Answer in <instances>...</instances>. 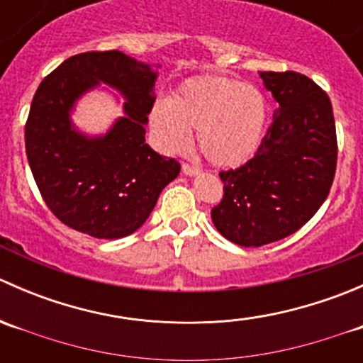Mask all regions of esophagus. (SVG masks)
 I'll return each mask as SVG.
<instances>
[{"label":"esophagus","mask_w":363,"mask_h":363,"mask_svg":"<svg viewBox=\"0 0 363 363\" xmlns=\"http://www.w3.org/2000/svg\"><path fill=\"white\" fill-rule=\"evenodd\" d=\"M182 174L188 175V177H193V175H199L200 174V168L191 167V164L184 163V164H182Z\"/></svg>","instance_id":"obj_1"}]
</instances>
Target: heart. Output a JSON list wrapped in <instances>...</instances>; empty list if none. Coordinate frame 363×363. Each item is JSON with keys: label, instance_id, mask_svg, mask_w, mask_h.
I'll list each match as a JSON object with an SVG mask.
<instances>
[{"label": "heart", "instance_id": "obj_1", "mask_svg": "<svg viewBox=\"0 0 363 363\" xmlns=\"http://www.w3.org/2000/svg\"><path fill=\"white\" fill-rule=\"evenodd\" d=\"M269 104L255 86L218 75H196L160 98L149 113L156 144L164 152L188 145L191 130L202 155L219 168H239L255 158L265 138Z\"/></svg>", "mask_w": 363, "mask_h": 363}]
</instances>
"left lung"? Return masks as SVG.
<instances>
[{"label": "left lung", "mask_w": 363, "mask_h": 363, "mask_svg": "<svg viewBox=\"0 0 363 363\" xmlns=\"http://www.w3.org/2000/svg\"><path fill=\"white\" fill-rule=\"evenodd\" d=\"M277 108L262 147L237 170L221 172L225 195L212 223L244 247L276 242L302 228L330 193L337 138L330 98L296 72H259Z\"/></svg>", "instance_id": "8db88e82"}]
</instances>
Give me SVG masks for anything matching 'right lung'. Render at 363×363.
<instances>
[{"label": "right lung", "mask_w": 363, "mask_h": 363, "mask_svg": "<svg viewBox=\"0 0 363 363\" xmlns=\"http://www.w3.org/2000/svg\"><path fill=\"white\" fill-rule=\"evenodd\" d=\"M158 68L119 50L84 52L63 61L36 89L26 155L47 207L69 228L108 240L137 232L181 172L177 161L145 144ZM107 86L125 100L123 116L105 134L79 130L71 119L78 100Z\"/></svg>", "instance_id": "1"}]
</instances>
